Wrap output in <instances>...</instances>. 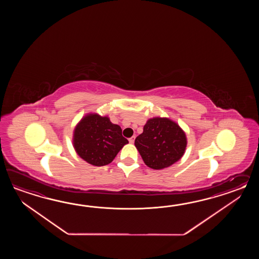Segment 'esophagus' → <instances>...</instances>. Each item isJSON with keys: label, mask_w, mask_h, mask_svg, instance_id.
Instances as JSON below:
<instances>
[{"label": "esophagus", "mask_w": 259, "mask_h": 259, "mask_svg": "<svg viewBox=\"0 0 259 259\" xmlns=\"http://www.w3.org/2000/svg\"><path fill=\"white\" fill-rule=\"evenodd\" d=\"M134 141H135V137H134V136L128 139V142H130V143H132H132H134Z\"/></svg>", "instance_id": "obj_1"}]
</instances>
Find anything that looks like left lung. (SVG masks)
<instances>
[{
	"instance_id": "8db88e82",
	"label": "left lung",
	"mask_w": 259,
	"mask_h": 259,
	"mask_svg": "<svg viewBox=\"0 0 259 259\" xmlns=\"http://www.w3.org/2000/svg\"><path fill=\"white\" fill-rule=\"evenodd\" d=\"M134 144L145 165L158 170L182 158L187 146V137L176 122L155 116L147 120Z\"/></svg>"
}]
</instances>
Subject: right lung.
Returning a JSON list of instances; mask_svg holds the SVG:
<instances>
[{
    "label": "right lung",
    "instance_id": "add662e5",
    "mask_svg": "<svg viewBox=\"0 0 259 259\" xmlns=\"http://www.w3.org/2000/svg\"><path fill=\"white\" fill-rule=\"evenodd\" d=\"M127 143L121 127L113 124L108 116L96 113L83 116L73 132V146L77 155L95 166L110 164Z\"/></svg>",
    "mask_w": 259,
    "mask_h": 259
}]
</instances>
